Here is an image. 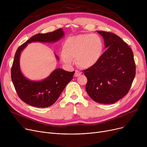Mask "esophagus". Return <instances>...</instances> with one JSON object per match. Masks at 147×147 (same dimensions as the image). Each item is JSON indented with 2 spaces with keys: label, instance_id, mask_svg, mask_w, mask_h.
Listing matches in <instances>:
<instances>
[{
  "label": "esophagus",
  "instance_id": "obj_1",
  "mask_svg": "<svg viewBox=\"0 0 147 147\" xmlns=\"http://www.w3.org/2000/svg\"><path fill=\"white\" fill-rule=\"evenodd\" d=\"M81 74H82V73L80 71H79V70H76L75 74H74V76L75 77H78V76H79Z\"/></svg>",
  "mask_w": 147,
  "mask_h": 147
}]
</instances>
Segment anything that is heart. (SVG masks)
<instances>
[{
    "instance_id": "obj_1",
    "label": "heart",
    "mask_w": 147,
    "mask_h": 147,
    "mask_svg": "<svg viewBox=\"0 0 147 147\" xmlns=\"http://www.w3.org/2000/svg\"><path fill=\"white\" fill-rule=\"evenodd\" d=\"M103 43L96 34H84L69 37L65 41L61 58L67 65L76 59L78 65L89 68L94 65L101 55Z\"/></svg>"
}]
</instances>
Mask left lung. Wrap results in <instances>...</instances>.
I'll list each match as a JSON object with an SVG mask.
<instances>
[{"label":"left lung","mask_w":147,"mask_h":147,"mask_svg":"<svg viewBox=\"0 0 147 147\" xmlns=\"http://www.w3.org/2000/svg\"><path fill=\"white\" fill-rule=\"evenodd\" d=\"M107 49L92 67L82 71L88 79L86 90L98 103L110 104L127 94L136 74L134 53L117 35L97 31Z\"/></svg>","instance_id":"8db88e82"}]
</instances>
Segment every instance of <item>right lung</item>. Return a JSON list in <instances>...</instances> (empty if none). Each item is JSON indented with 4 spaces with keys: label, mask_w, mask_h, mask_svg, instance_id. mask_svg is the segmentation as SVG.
Segmentation results:
<instances>
[{
    "label": "right lung",
    "mask_w": 147,
    "mask_h": 147,
    "mask_svg": "<svg viewBox=\"0 0 147 147\" xmlns=\"http://www.w3.org/2000/svg\"><path fill=\"white\" fill-rule=\"evenodd\" d=\"M64 36L62 28L45 34L34 35L17 49L11 67V79L19 98L26 104L36 107H48L55 103L67 84L71 80L75 71H66L58 68L54 70L46 79L33 82L22 75L20 68L21 51L32 42H53ZM58 58V57L56 56Z\"/></svg>",
    "instance_id": "1"
}]
</instances>
